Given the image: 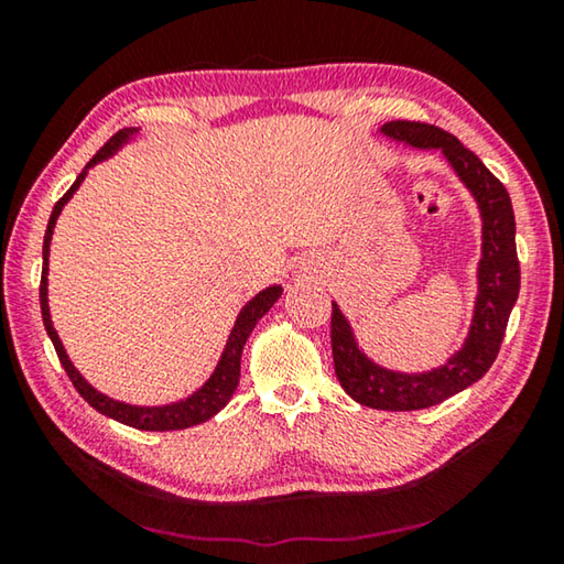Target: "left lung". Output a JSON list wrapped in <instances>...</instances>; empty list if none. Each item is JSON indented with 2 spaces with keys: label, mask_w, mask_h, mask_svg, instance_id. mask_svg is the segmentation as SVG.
Wrapping results in <instances>:
<instances>
[{
  "label": "left lung",
  "mask_w": 564,
  "mask_h": 564,
  "mask_svg": "<svg viewBox=\"0 0 564 564\" xmlns=\"http://www.w3.org/2000/svg\"><path fill=\"white\" fill-rule=\"evenodd\" d=\"M383 133L417 149H441L457 176L473 191L482 214V261L477 269V293L470 336L465 346L431 373H393L370 362L358 350L348 321L338 305L330 313L333 366L346 393L376 410H420L443 403L488 373L498 358L505 328L520 293V261L514 248V214L510 194L490 169L465 149L453 133L423 121H388Z\"/></svg>",
  "instance_id": "left-lung-1"
}]
</instances>
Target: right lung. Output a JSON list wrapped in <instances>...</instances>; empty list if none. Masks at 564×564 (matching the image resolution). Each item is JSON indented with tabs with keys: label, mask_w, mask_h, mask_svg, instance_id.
<instances>
[{
	"label": "right lung",
	"mask_w": 564,
	"mask_h": 564,
	"mask_svg": "<svg viewBox=\"0 0 564 564\" xmlns=\"http://www.w3.org/2000/svg\"><path fill=\"white\" fill-rule=\"evenodd\" d=\"M131 133H137V129H121V131L113 133L107 144H104L97 151V154L91 156L87 169L97 164V161L107 159L111 151H117L121 147V141H127ZM84 176H87V171H82V174L76 176V181L72 184V188L66 191L59 202H56L54 212L50 216V226H46V234H44V263H42V283H40V303H42L44 328H46V333H50V338L54 343L56 356H59V362L64 366L66 376H69L74 388L79 390V395L87 400L91 408H97L99 413L119 420V423H123V425L137 427V431H184V427L206 423L208 417H214L218 410H221L228 403V400H231L234 390L238 386V376H241V352H243L248 333H251L256 323H259L265 316V313H269L271 305L281 299L283 289H281V285H271V289L261 291L253 301H248L243 305V311L238 313V318H236V326L231 330V336H228L224 356H221V360H218L214 376L206 380L204 388H198L194 395L181 400V403H171V405H161V408H137V405L117 403V400L97 393V390H94L87 383V380L79 376V370L72 366V360L66 358L62 340H59V336H56V330L52 326L50 305H46V269H50V241H52L56 216H59V212L64 208V204L69 202L74 191L79 188Z\"/></svg>",
	"instance_id": "right-lung-1"
}]
</instances>
